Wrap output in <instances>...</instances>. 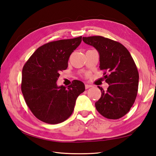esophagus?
Segmentation results:
<instances>
[{"label":"esophagus","instance_id":"esophagus-1","mask_svg":"<svg viewBox=\"0 0 156 156\" xmlns=\"http://www.w3.org/2000/svg\"><path fill=\"white\" fill-rule=\"evenodd\" d=\"M85 89H88V88H90V87H92L91 85H88V84H85Z\"/></svg>","mask_w":156,"mask_h":156}]
</instances>
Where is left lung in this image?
Wrapping results in <instances>:
<instances>
[{"instance_id":"8db88e82","label":"left lung","mask_w":156,"mask_h":156,"mask_svg":"<svg viewBox=\"0 0 156 156\" xmlns=\"http://www.w3.org/2000/svg\"><path fill=\"white\" fill-rule=\"evenodd\" d=\"M100 55V69L109 85L107 91L98 87L101 98L95 103L100 114L109 119L124 116L134 104L139 85V73L131 54L122 44L102 36L83 37Z\"/></svg>"}]
</instances>
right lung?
Returning <instances> with one entry per match:
<instances>
[{"label": "right lung", "instance_id": "obj_1", "mask_svg": "<svg viewBox=\"0 0 156 156\" xmlns=\"http://www.w3.org/2000/svg\"><path fill=\"white\" fill-rule=\"evenodd\" d=\"M82 36L44 44L34 52L22 70L21 91L27 106L37 119L48 124L64 122L74 110L77 97L85 91L81 81L58 86L60 72L68 67L70 55Z\"/></svg>", "mask_w": 156, "mask_h": 156}]
</instances>
